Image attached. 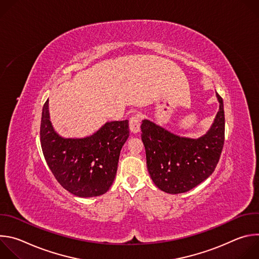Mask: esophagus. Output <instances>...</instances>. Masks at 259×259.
<instances>
[{
	"label": "esophagus",
	"mask_w": 259,
	"mask_h": 259,
	"mask_svg": "<svg viewBox=\"0 0 259 259\" xmlns=\"http://www.w3.org/2000/svg\"><path fill=\"white\" fill-rule=\"evenodd\" d=\"M129 128L132 133H138L140 131V119L139 116H133L129 121Z\"/></svg>",
	"instance_id": "1"
}]
</instances>
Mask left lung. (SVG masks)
<instances>
[{"instance_id": "1", "label": "left lung", "mask_w": 259, "mask_h": 259, "mask_svg": "<svg viewBox=\"0 0 259 259\" xmlns=\"http://www.w3.org/2000/svg\"><path fill=\"white\" fill-rule=\"evenodd\" d=\"M216 96L220 104L215 121L198 139L180 137L149 120L142 121L147 170L163 192H189L214 172L225 143L224 101L218 93Z\"/></svg>"}]
</instances>
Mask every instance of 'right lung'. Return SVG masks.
<instances>
[{"instance_id": "add662e5", "label": "right lung", "mask_w": 259, "mask_h": 259, "mask_svg": "<svg viewBox=\"0 0 259 259\" xmlns=\"http://www.w3.org/2000/svg\"><path fill=\"white\" fill-rule=\"evenodd\" d=\"M40 136L47 165L60 186L77 197H97L114 182L129 124L128 120L107 122L89 137L62 138L53 130L46 100Z\"/></svg>"}]
</instances>
